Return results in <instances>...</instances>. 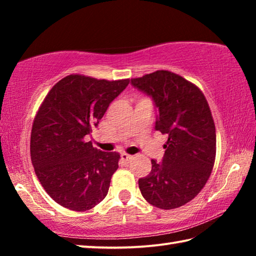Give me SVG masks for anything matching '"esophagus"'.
<instances>
[{
    "instance_id": "esophagus-1",
    "label": "esophagus",
    "mask_w": 256,
    "mask_h": 256,
    "mask_svg": "<svg viewBox=\"0 0 256 256\" xmlns=\"http://www.w3.org/2000/svg\"><path fill=\"white\" fill-rule=\"evenodd\" d=\"M120 158H122L123 162H128L130 160H131L132 156H130V154H120Z\"/></svg>"
}]
</instances>
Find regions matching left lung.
<instances>
[{"label":"left lung","instance_id":"8db88e82","mask_svg":"<svg viewBox=\"0 0 256 256\" xmlns=\"http://www.w3.org/2000/svg\"><path fill=\"white\" fill-rule=\"evenodd\" d=\"M152 97L158 110L154 128L167 134L162 164L151 160L138 188L150 204L176 209L193 200L211 175L216 159V126L204 94L174 72L159 70L131 79Z\"/></svg>","mask_w":256,"mask_h":256}]
</instances>
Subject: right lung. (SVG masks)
I'll return each instance as SVG.
<instances>
[{"mask_svg": "<svg viewBox=\"0 0 256 256\" xmlns=\"http://www.w3.org/2000/svg\"><path fill=\"white\" fill-rule=\"evenodd\" d=\"M130 79L98 80L70 74L47 94L34 116L30 156L47 194L66 209H92L107 196L120 154L94 148L84 138Z\"/></svg>", "mask_w": 256, "mask_h": 256, "instance_id": "obj_1", "label": "right lung"}]
</instances>
